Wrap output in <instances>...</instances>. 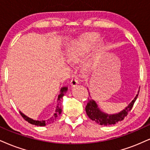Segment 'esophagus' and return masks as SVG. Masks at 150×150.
Wrapping results in <instances>:
<instances>
[{"label": "esophagus", "mask_w": 150, "mask_h": 150, "mask_svg": "<svg viewBox=\"0 0 150 150\" xmlns=\"http://www.w3.org/2000/svg\"><path fill=\"white\" fill-rule=\"evenodd\" d=\"M79 83V80L77 78H74V79H72L71 82H70V85L71 86H76L77 84Z\"/></svg>", "instance_id": "1"}]
</instances>
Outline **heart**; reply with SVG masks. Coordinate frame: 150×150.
<instances>
[{
	"label": "heart",
	"instance_id": "heart-1",
	"mask_svg": "<svg viewBox=\"0 0 150 150\" xmlns=\"http://www.w3.org/2000/svg\"><path fill=\"white\" fill-rule=\"evenodd\" d=\"M96 40L97 39L95 37L89 35L71 44L67 51V56L68 60L72 62H77L80 61L81 59L90 51ZM103 49H104L103 44L99 46L96 51L95 56H99L102 52Z\"/></svg>",
	"mask_w": 150,
	"mask_h": 150
}]
</instances>
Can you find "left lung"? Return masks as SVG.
<instances>
[{
    "mask_svg": "<svg viewBox=\"0 0 150 150\" xmlns=\"http://www.w3.org/2000/svg\"><path fill=\"white\" fill-rule=\"evenodd\" d=\"M138 93H139V91H138ZM138 95V94L134 98V100L129 103V106L126 107L125 109H124L122 111H121L117 114L114 115H108L101 112L99 109V108H97V105L95 103V101L93 99H92L91 97H90L89 101L87 103L86 107V113L90 119L95 121L98 125H103V126L115 125V124L119 122L120 121H122L125 118V117L127 116L129 111L133 108V106H134L135 101H136V99H137Z\"/></svg>",
    "mask_w": 150,
    "mask_h": 150,
    "instance_id": "1",
    "label": "left lung"
}]
</instances>
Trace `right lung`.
<instances>
[{"label":"right lung","instance_id":"obj_1","mask_svg":"<svg viewBox=\"0 0 150 150\" xmlns=\"http://www.w3.org/2000/svg\"><path fill=\"white\" fill-rule=\"evenodd\" d=\"M67 90V87H63V88H61L60 90V94L58 95V100L60 101V99H62V97L64 95V94L66 93ZM21 115L22 116V117L23 118L25 121H27L28 122H29L30 124H32L33 125H36V126H45L46 125H49V124L52 123L53 122H54L55 120L57 119L58 116L60 115L62 112V108L61 107L59 106V103H58V106L56 107V110H55V114L53 115V116H52L51 118L48 119L47 120H42V121H39V120H34L31 118L27 117L25 116V115L22 113L21 112H19Z\"/></svg>","mask_w":150,"mask_h":150}]
</instances>
